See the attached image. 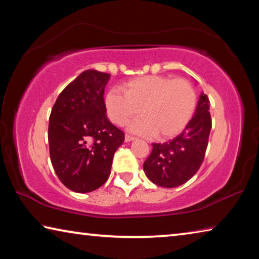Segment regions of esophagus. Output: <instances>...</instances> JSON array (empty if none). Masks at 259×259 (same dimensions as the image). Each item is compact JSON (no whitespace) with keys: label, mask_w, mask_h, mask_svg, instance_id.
<instances>
[{"label":"esophagus","mask_w":259,"mask_h":259,"mask_svg":"<svg viewBox=\"0 0 259 259\" xmlns=\"http://www.w3.org/2000/svg\"><path fill=\"white\" fill-rule=\"evenodd\" d=\"M135 139H136V137H134V136H131V135H125V137H124V140L126 143L133 142V140H135Z\"/></svg>","instance_id":"34e87169"}]
</instances>
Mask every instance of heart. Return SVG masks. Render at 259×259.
I'll return each mask as SVG.
<instances>
[{
	"instance_id": "1",
	"label": "heart",
	"mask_w": 259,
	"mask_h": 259,
	"mask_svg": "<svg viewBox=\"0 0 259 259\" xmlns=\"http://www.w3.org/2000/svg\"><path fill=\"white\" fill-rule=\"evenodd\" d=\"M119 89L109 90L105 108L112 122L129 124L133 133L157 138H170L185 129L194 115L196 94L186 80L168 76H143L134 78Z\"/></svg>"
}]
</instances>
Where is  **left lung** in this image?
Listing matches in <instances>:
<instances>
[{"mask_svg":"<svg viewBox=\"0 0 259 259\" xmlns=\"http://www.w3.org/2000/svg\"><path fill=\"white\" fill-rule=\"evenodd\" d=\"M209 105L207 95L201 93L194 115L182 134L163 144H152V153L144 162V171L155 185L177 187L198 171L211 130Z\"/></svg>","mask_w":259,"mask_h":259,"instance_id":"obj_1","label":"left lung"}]
</instances>
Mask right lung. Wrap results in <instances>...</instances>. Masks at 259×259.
<instances>
[{
    "instance_id": "1",
    "label": "right lung",
    "mask_w": 259,
    "mask_h": 259,
    "mask_svg": "<svg viewBox=\"0 0 259 259\" xmlns=\"http://www.w3.org/2000/svg\"><path fill=\"white\" fill-rule=\"evenodd\" d=\"M107 73L88 69L61 91L49 119L50 159L60 182L88 193L105 184L124 134L106 116Z\"/></svg>"
}]
</instances>
